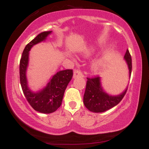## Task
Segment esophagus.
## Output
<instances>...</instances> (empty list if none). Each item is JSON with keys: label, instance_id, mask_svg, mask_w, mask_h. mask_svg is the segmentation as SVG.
I'll return each instance as SVG.
<instances>
[{"label": "esophagus", "instance_id": "esophagus-1", "mask_svg": "<svg viewBox=\"0 0 149 149\" xmlns=\"http://www.w3.org/2000/svg\"><path fill=\"white\" fill-rule=\"evenodd\" d=\"M83 76V73L80 70H75L73 71V78H76L77 77H82Z\"/></svg>", "mask_w": 149, "mask_h": 149}]
</instances>
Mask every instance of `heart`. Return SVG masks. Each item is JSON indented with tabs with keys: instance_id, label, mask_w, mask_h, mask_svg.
<instances>
[{
	"instance_id": "b5f03b06",
	"label": "heart",
	"mask_w": 149,
	"mask_h": 149,
	"mask_svg": "<svg viewBox=\"0 0 149 149\" xmlns=\"http://www.w3.org/2000/svg\"><path fill=\"white\" fill-rule=\"evenodd\" d=\"M97 49V47L95 45H91L90 47H88L85 50L84 55L85 57H89V56L92 55L93 53L95 52ZM112 57L111 54H107L105 55L102 56V57L97 58L92 61V70L95 73H99L102 71V70L105 69L107 67L109 61H111Z\"/></svg>"
}]
</instances>
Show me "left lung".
Returning <instances> with one entry per match:
<instances>
[{"instance_id": "obj_1", "label": "left lung", "mask_w": 149, "mask_h": 149, "mask_svg": "<svg viewBox=\"0 0 149 149\" xmlns=\"http://www.w3.org/2000/svg\"><path fill=\"white\" fill-rule=\"evenodd\" d=\"M129 70V78L132 72V59L129 50L127 49L124 56ZM127 90V86L121 93L112 95L104 90L100 77L88 78L86 88L83 97L85 107L90 111L94 113H102L109 110L118 104L122 100Z\"/></svg>"}]
</instances>
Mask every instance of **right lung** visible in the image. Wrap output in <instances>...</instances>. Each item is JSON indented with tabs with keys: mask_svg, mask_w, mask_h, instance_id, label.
Masks as SVG:
<instances>
[{
	"mask_svg": "<svg viewBox=\"0 0 149 149\" xmlns=\"http://www.w3.org/2000/svg\"><path fill=\"white\" fill-rule=\"evenodd\" d=\"M52 32V31L42 32L27 44L19 64L20 83L24 95L34 110L42 113H51L60 107L65 90L73 76L72 70H64L52 76L47 85L38 91H33L29 86L26 72L29 61V51L36 44L45 42Z\"/></svg>",
	"mask_w": 149,
	"mask_h": 149,
	"instance_id": "right-lung-1",
	"label": "right lung"
}]
</instances>
